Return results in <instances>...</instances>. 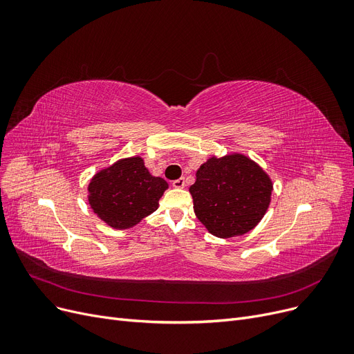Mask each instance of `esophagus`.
<instances>
[{
  "label": "esophagus",
  "mask_w": 354,
  "mask_h": 354,
  "mask_svg": "<svg viewBox=\"0 0 354 354\" xmlns=\"http://www.w3.org/2000/svg\"><path fill=\"white\" fill-rule=\"evenodd\" d=\"M172 185H174L175 188H183V187H185V179L179 178V179H176V180L172 182Z\"/></svg>",
  "instance_id": "1"
}]
</instances>
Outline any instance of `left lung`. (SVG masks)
<instances>
[{
    "label": "left lung",
    "instance_id": "left-lung-1",
    "mask_svg": "<svg viewBox=\"0 0 354 354\" xmlns=\"http://www.w3.org/2000/svg\"><path fill=\"white\" fill-rule=\"evenodd\" d=\"M195 176L189 187L194 211L212 236H243L265 217L273 183L249 156L237 151L223 158L212 155L198 167Z\"/></svg>",
    "mask_w": 354,
    "mask_h": 354
}]
</instances>
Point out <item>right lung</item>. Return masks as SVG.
Instances as JSON below:
<instances>
[{
	"mask_svg": "<svg viewBox=\"0 0 354 354\" xmlns=\"http://www.w3.org/2000/svg\"><path fill=\"white\" fill-rule=\"evenodd\" d=\"M169 188L153 176L142 156L122 158L98 171L88 183V204L97 217L117 230H127L159 208Z\"/></svg>",
	"mask_w": 354,
	"mask_h": 354,
	"instance_id": "add662e5",
	"label": "right lung"
}]
</instances>
